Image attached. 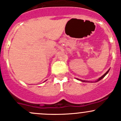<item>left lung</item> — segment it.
<instances>
[{"label":"left lung","instance_id":"8db88e82","mask_svg":"<svg viewBox=\"0 0 121 121\" xmlns=\"http://www.w3.org/2000/svg\"><path fill=\"white\" fill-rule=\"evenodd\" d=\"M109 71H110V69H108V71H107V72H106L105 73H104V75H103V76H101V77H100V78H99V79H98V80H96V82H99V80H101V79H103V78H104V76H106V75H107V73H108V72H109ZM78 79V80H80V81H81V82H87V81H86V80H80V79Z\"/></svg>","mask_w":121,"mask_h":121}]
</instances>
